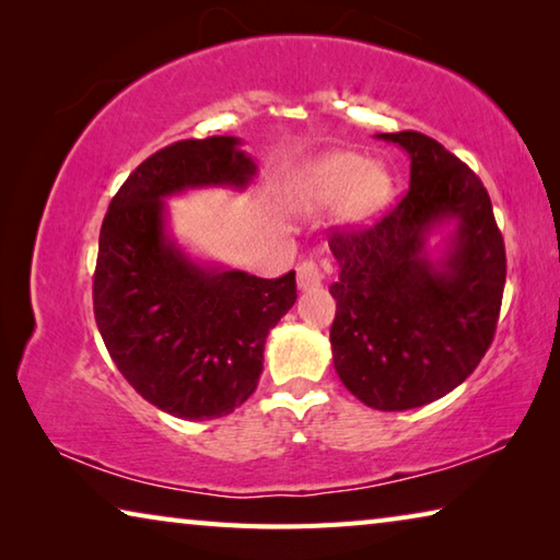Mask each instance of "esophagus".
Instances as JSON below:
<instances>
[{
    "instance_id": "34e87169",
    "label": "esophagus",
    "mask_w": 560,
    "mask_h": 560,
    "mask_svg": "<svg viewBox=\"0 0 560 560\" xmlns=\"http://www.w3.org/2000/svg\"><path fill=\"white\" fill-rule=\"evenodd\" d=\"M296 277H299V289L301 291H308V289H316L320 287V281H324V273H320L318 264L316 261H301L296 267Z\"/></svg>"
}]
</instances>
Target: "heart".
<instances>
[{
	"instance_id": "1",
	"label": "heart",
	"mask_w": 560,
	"mask_h": 560,
	"mask_svg": "<svg viewBox=\"0 0 560 560\" xmlns=\"http://www.w3.org/2000/svg\"><path fill=\"white\" fill-rule=\"evenodd\" d=\"M393 197V175L383 163L353 150H330L291 175L287 205L293 212L314 214L338 202V220L346 226L371 224Z\"/></svg>"
}]
</instances>
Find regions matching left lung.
<instances>
[{
    "label": "left lung",
    "mask_w": 560,
    "mask_h": 560,
    "mask_svg": "<svg viewBox=\"0 0 560 560\" xmlns=\"http://www.w3.org/2000/svg\"><path fill=\"white\" fill-rule=\"evenodd\" d=\"M375 138L410 158V189L371 230L330 236V350L360 402L400 412L452 393L485 358L506 254L487 189L459 158L415 130Z\"/></svg>",
    "instance_id": "1"
}]
</instances>
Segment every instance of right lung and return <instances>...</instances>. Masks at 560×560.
<instances>
[{
    "mask_svg": "<svg viewBox=\"0 0 560 560\" xmlns=\"http://www.w3.org/2000/svg\"><path fill=\"white\" fill-rule=\"evenodd\" d=\"M257 163L234 136L179 140L132 170L98 236L93 314L113 363L150 405L214 420L257 390L269 330L296 303V271L259 279L202 261L170 232L167 200L244 192Z\"/></svg>",
    "mask_w": 560,
    "mask_h": 560,
    "instance_id": "right-lung-1",
    "label": "right lung"
}]
</instances>
